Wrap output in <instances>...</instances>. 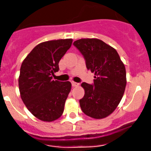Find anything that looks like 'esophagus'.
Returning <instances> with one entry per match:
<instances>
[{"instance_id": "obj_1", "label": "esophagus", "mask_w": 151, "mask_h": 151, "mask_svg": "<svg viewBox=\"0 0 151 151\" xmlns=\"http://www.w3.org/2000/svg\"><path fill=\"white\" fill-rule=\"evenodd\" d=\"M71 85L73 87H78L80 86V83H75V82H71Z\"/></svg>"}]
</instances>
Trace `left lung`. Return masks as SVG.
I'll list each match as a JSON object with an SVG mask.
<instances>
[{"instance_id":"1","label":"left lung","mask_w":151,"mask_h":151,"mask_svg":"<svg viewBox=\"0 0 151 151\" xmlns=\"http://www.w3.org/2000/svg\"><path fill=\"white\" fill-rule=\"evenodd\" d=\"M84 57L88 70L93 72V83H83L85 95L80 100L85 115L106 118L118 106L124 93L126 73L116 50L97 39H81L73 43Z\"/></svg>"}]
</instances>
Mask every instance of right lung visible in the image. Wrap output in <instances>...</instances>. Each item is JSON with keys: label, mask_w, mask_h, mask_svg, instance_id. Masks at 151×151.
Listing matches in <instances>:
<instances>
[{"label": "right lung", "mask_w": 151, "mask_h": 151, "mask_svg": "<svg viewBox=\"0 0 151 151\" xmlns=\"http://www.w3.org/2000/svg\"><path fill=\"white\" fill-rule=\"evenodd\" d=\"M72 39L42 42L36 46L22 62L19 77L21 98L28 109L38 119L53 121L60 118L71 91L70 82L53 80L54 73Z\"/></svg>", "instance_id": "obj_1"}]
</instances>
